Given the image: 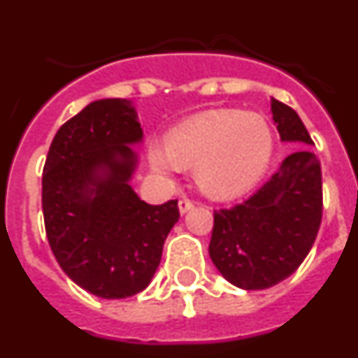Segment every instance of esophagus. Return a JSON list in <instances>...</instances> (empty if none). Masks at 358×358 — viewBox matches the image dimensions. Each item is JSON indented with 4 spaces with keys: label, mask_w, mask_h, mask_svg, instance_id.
<instances>
[{
    "label": "esophagus",
    "mask_w": 358,
    "mask_h": 358,
    "mask_svg": "<svg viewBox=\"0 0 358 358\" xmlns=\"http://www.w3.org/2000/svg\"><path fill=\"white\" fill-rule=\"evenodd\" d=\"M194 206H195V202L192 201V199L182 197L181 201H179V211H181V215H185L186 211H189Z\"/></svg>",
    "instance_id": "34e87169"
}]
</instances>
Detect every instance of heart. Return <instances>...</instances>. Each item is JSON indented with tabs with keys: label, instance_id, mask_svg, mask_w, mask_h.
<instances>
[{
	"label": "heart",
	"instance_id": "heart-1",
	"mask_svg": "<svg viewBox=\"0 0 358 358\" xmlns=\"http://www.w3.org/2000/svg\"><path fill=\"white\" fill-rule=\"evenodd\" d=\"M271 125L260 115L211 109L189 116L166 134V150L154 145L152 169L170 176L195 166V179L213 197H235L258 182L273 157Z\"/></svg>",
	"mask_w": 358,
	"mask_h": 358
}]
</instances>
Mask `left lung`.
Returning <instances> with one entry per match:
<instances>
[{
	"instance_id": "8db88e82",
	"label": "left lung",
	"mask_w": 358,
	"mask_h": 358,
	"mask_svg": "<svg viewBox=\"0 0 358 358\" xmlns=\"http://www.w3.org/2000/svg\"><path fill=\"white\" fill-rule=\"evenodd\" d=\"M271 110L281 141L314 145L292 107L271 98ZM321 217V163L314 152H294L248 201L215 211L211 260L233 285L268 289L303 264Z\"/></svg>"
}]
</instances>
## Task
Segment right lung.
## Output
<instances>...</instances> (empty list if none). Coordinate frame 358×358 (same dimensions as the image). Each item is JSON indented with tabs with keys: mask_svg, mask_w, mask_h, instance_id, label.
I'll use <instances>...</instances> for the list:
<instances>
[{
	"mask_svg": "<svg viewBox=\"0 0 358 358\" xmlns=\"http://www.w3.org/2000/svg\"><path fill=\"white\" fill-rule=\"evenodd\" d=\"M143 129L131 100L91 102L57 131L43 172L50 248L78 287L103 299L141 292L179 220L177 201L152 206L131 186Z\"/></svg>",
	"mask_w": 358,
	"mask_h": 358,
	"instance_id": "1",
	"label": "right lung"
}]
</instances>
